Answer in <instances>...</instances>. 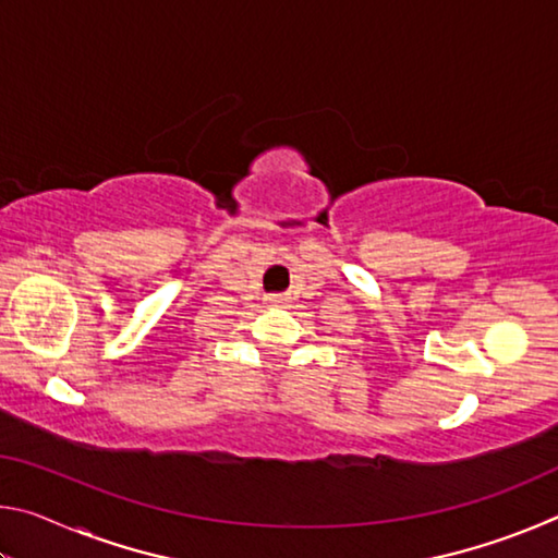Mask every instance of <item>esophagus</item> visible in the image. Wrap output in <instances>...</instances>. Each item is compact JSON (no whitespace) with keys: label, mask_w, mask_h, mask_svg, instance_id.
Segmentation results:
<instances>
[{"label":"esophagus","mask_w":558,"mask_h":558,"mask_svg":"<svg viewBox=\"0 0 558 558\" xmlns=\"http://www.w3.org/2000/svg\"><path fill=\"white\" fill-rule=\"evenodd\" d=\"M268 302H270L272 307H282V305H286V302H288V298H286V295H270Z\"/></svg>","instance_id":"1"}]
</instances>
